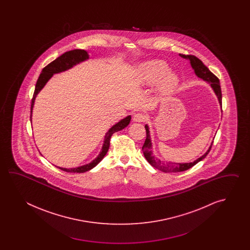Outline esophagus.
<instances>
[{
    "label": "esophagus",
    "instance_id": "esophagus-1",
    "mask_svg": "<svg viewBox=\"0 0 250 250\" xmlns=\"http://www.w3.org/2000/svg\"><path fill=\"white\" fill-rule=\"evenodd\" d=\"M146 120V117L142 113H135L133 116V122L135 123H142Z\"/></svg>",
    "mask_w": 250,
    "mask_h": 250
}]
</instances>
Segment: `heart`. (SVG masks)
I'll list each match as a JSON object with an SVG mask.
<instances>
[{"instance_id": "heart-1", "label": "heart", "mask_w": 250, "mask_h": 250, "mask_svg": "<svg viewBox=\"0 0 250 250\" xmlns=\"http://www.w3.org/2000/svg\"><path fill=\"white\" fill-rule=\"evenodd\" d=\"M138 82L144 86L157 84V92L163 97L170 96L179 87V75L170 70L169 65L161 60H151L138 68Z\"/></svg>"}]
</instances>
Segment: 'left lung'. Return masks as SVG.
<instances>
[{
	"label": "left lung",
	"mask_w": 250,
	"mask_h": 250,
	"mask_svg": "<svg viewBox=\"0 0 250 250\" xmlns=\"http://www.w3.org/2000/svg\"><path fill=\"white\" fill-rule=\"evenodd\" d=\"M180 56L181 58L186 59L188 61H189L192 69H194V72L198 79H201L210 84V86L212 87V91L214 92L215 96L217 97L219 104L222 109V90H221V85H220V80L215 75L212 74L208 67L196 56L185 55V54H180ZM145 128L146 130V141H145L143 147H142L144 155L150 165L164 172H181V171L190 169L194 165H197L198 162L202 161L208 155L210 149L212 147V143L211 144V146H209V148L205 154L192 163H174V162L164 163L163 161L158 159L152 151V148H153L152 140L150 137V130H149L147 124H146Z\"/></svg>",
	"instance_id": "1"
}]
</instances>
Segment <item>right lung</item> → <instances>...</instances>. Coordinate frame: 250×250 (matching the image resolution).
<instances>
[{"instance_id":"obj_1","label":"right lung","mask_w":250,"mask_h":250,"mask_svg":"<svg viewBox=\"0 0 250 250\" xmlns=\"http://www.w3.org/2000/svg\"><path fill=\"white\" fill-rule=\"evenodd\" d=\"M88 59H89L88 52H86L85 50L75 49L72 51L63 53L62 55H61L58 58L55 59L53 62L48 64L46 67H44L42 69V72L38 78L36 88H35V92H34V96H33L32 103H31V116H30L31 122H32L33 108L35 105L36 98H37L38 94L40 93V91L42 90V88L44 87V85H46L48 81L51 80V78L53 77V75L58 74L61 72H64L68 69H72L76 65L81 63L83 62H85ZM130 120H131V116L127 115V117L123 118L120 122L115 123L113 126H112V127L109 128V130L107 131L105 136H104V144H103L100 153L95 159L91 161L89 164L81 165V166L75 167V168H62V167H59L56 165L55 166L59 169L64 170V171L74 172V173L75 172L83 173V172L88 171L91 169H93L94 167H96V165L101 162L102 160L104 159V157L107 154V151H108L109 146H110V139H111L112 134L120 131V130L123 129L124 127H127V125L130 123Z\"/></svg>"}]
</instances>
